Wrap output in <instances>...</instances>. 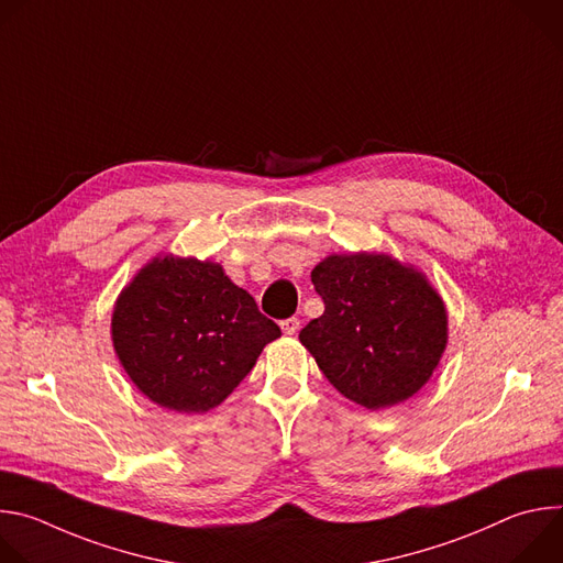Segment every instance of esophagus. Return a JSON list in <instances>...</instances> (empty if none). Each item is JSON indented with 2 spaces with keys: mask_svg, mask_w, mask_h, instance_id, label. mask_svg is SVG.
Returning a JSON list of instances; mask_svg holds the SVG:
<instances>
[{
  "mask_svg": "<svg viewBox=\"0 0 563 563\" xmlns=\"http://www.w3.org/2000/svg\"><path fill=\"white\" fill-rule=\"evenodd\" d=\"M280 330H283L287 336H294V334L300 330V320H298L296 316H291V318L283 320V323H280Z\"/></svg>",
  "mask_w": 563,
  "mask_h": 563,
  "instance_id": "esophagus-1",
  "label": "esophagus"
}]
</instances>
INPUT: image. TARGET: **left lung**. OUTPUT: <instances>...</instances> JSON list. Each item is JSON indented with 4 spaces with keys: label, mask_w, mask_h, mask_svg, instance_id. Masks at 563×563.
I'll return each mask as SVG.
<instances>
[{
    "label": "left lung",
    "mask_w": 563,
    "mask_h": 563,
    "mask_svg": "<svg viewBox=\"0 0 563 563\" xmlns=\"http://www.w3.org/2000/svg\"><path fill=\"white\" fill-rule=\"evenodd\" d=\"M325 302L298 339L354 404L383 410L412 398L448 347V309L428 276L389 254H332L311 269Z\"/></svg>",
    "instance_id": "obj_1"
}]
</instances>
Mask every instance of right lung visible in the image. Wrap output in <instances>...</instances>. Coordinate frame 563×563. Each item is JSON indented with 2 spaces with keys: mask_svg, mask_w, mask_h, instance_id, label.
I'll return each mask as SVG.
<instances>
[{
  "mask_svg": "<svg viewBox=\"0 0 563 563\" xmlns=\"http://www.w3.org/2000/svg\"><path fill=\"white\" fill-rule=\"evenodd\" d=\"M280 328L220 263L157 254L120 291L115 356L155 406L202 415L240 385Z\"/></svg>",
  "mask_w": 563,
  "mask_h": 563,
  "instance_id": "1",
  "label": "right lung"
}]
</instances>
